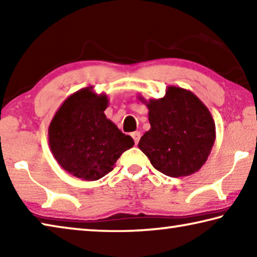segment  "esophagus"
I'll return each instance as SVG.
<instances>
[{
	"label": "esophagus",
	"mask_w": 257,
	"mask_h": 257,
	"mask_svg": "<svg viewBox=\"0 0 257 257\" xmlns=\"http://www.w3.org/2000/svg\"><path fill=\"white\" fill-rule=\"evenodd\" d=\"M132 136H133V138H134V141H135V144H138V142H139V139H141V133L139 132H135V133H133L132 134Z\"/></svg>",
	"instance_id": "obj_1"
}]
</instances>
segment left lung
<instances>
[{
    "label": "left lung",
    "instance_id": "left-lung-1",
    "mask_svg": "<svg viewBox=\"0 0 257 257\" xmlns=\"http://www.w3.org/2000/svg\"><path fill=\"white\" fill-rule=\"evenodd\" d=\"M149 108L151 129L138 147L153 167L169 177H186L206 162L215 141V122L196 95L181 87L169 86L162 98L139 95Z\"/></svg>",
    "mask_w": 257,
    "mask_h": 257
}]
</instances>
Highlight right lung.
Here are the masks:
<instances>
[{
	"instance_id": "obj_1",
	"label": "right lung",
	"mask_w": 257,
	"mask_h": 257,
	"mask_svg": "<svg viewBox=\"0 0 257 257\" xmlns=\"http://www.w3.org/2000/svg\"><path fill=\"white\" fill-rule=\"evenodd\" d=\"M107 106L106 94L86 87L61 104L50 123L49 145L54 159L63 170L81 180L101 179L135 144L106 118Z\"/></svg>"
}]
</instances>
